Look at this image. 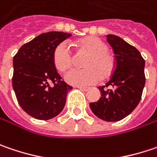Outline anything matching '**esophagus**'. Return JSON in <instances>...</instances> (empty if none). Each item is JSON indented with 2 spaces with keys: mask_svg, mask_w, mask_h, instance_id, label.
<instances>
[{
  "mask_svg": "<svg viewBox=\"0 0 157 157\" xmlns=\"http://www.w3.org/2000/svg\"><path fill=\"white\" fill-rule=\"evenodd\" d=\"M76 87L83 91H87L88 89H89V87H87V86H77Z\"/></svg>",
  "mask_w": 157,
  "mask_h": 157,
  "instance_id": "1",
  "label": "esophagus"
}]
</instances>
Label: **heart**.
<instances>
[{
	"instance_id": "obj_1",
	"label": "heart",
	"mask_w": 157,
	"mask_h": 157,
	"mask_svg": "<svg viewBox=\"0 0 157 157\" xmlns=\"http://www.w3.org/2000/svg\"><path fill=\"white\" fill-rule=\"evenodd\" d=\"M80 48L89 53L85 59L83 69H73L67 72L65 79L76 86H87L99 82L101 78H108L113 74L116 59L108 51V47L97 37L89 36L78 41ZM74 56L66 42L58 44L53 52V63L60 71H65L72 65Z\"/></svg>"
}]
</instances>
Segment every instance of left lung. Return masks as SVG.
Listing matches in <instances>:
<instances>
[{
	"label": "left lung",
	"instance_id": "1",
	"mask_svg": "<svg viewBox=\"0 0 157 157\" xmlns=\"http://www.w3.org/2000/svg\"><path fill=\"white\" fill-rule=\"evenodd\" d=\"M107 41L113 48L116 68L105 86L98 87L101 98L89 105L99 118L117 122L132 113L141 99L145 60L136 48L117 36L107 35Z\"/></svg>",
	"mask_w": 157,
	"mask_h": 157
}]
</instances>
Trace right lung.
Segmentation results:
<instances>
[{
  "instance_id": "obj_1",
  "label": "right lung",
  "mask_w": 157,
  "mask_h": 157,
  "mask_svg": "<svg viewBox=\"0 0 157 157\" xmlns=\"http://www.w3.org/2000/svg\"><path fill=\"white\" fill-rule=\"evenodd\" d=\"M71 33L48 32L23 45L13 58L12 86L20 107L31 117L48 120L61 113L68 92L53 63L55 48Z\"/></svg>"
}]
</instances>
